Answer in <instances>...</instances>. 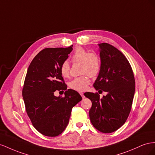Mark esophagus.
<instances>
[{"instance_id": "obj_1", "label": "esophagus", "mask_w": 155, "mask_h": 155, "mask_svg": "<svg viewBox=\"0 0 155 155\" xmlns=\"http://www.w3.org/2000/svg\"><path fill=\"white\" fill-rule=\"evenodd\" d=\"M80 94H81V95L83 97V98H84V94H83L82 92H80Z\"/></svg>"}]
</instances>
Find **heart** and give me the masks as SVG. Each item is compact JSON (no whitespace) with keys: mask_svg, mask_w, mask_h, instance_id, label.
<instances>
[{"mask_svg":"<svg viewBox=\"0 0 155 155\" xmlns=\"http://www.w3.org/2000/svg\"><path fill=\"white\" fill-rule=\"evenodd\" d=\"M72 60L74 63L81 64V77L74 78L69 83L71 89L78 91L86 90L90 84V77H95L99 74L101 63L99 57L95 53H88L82 47H77L74 51ZM70 67L68 61H65L61 64L60 71L63 77H68L69 75Z\"/></svg>","mask_w":155,"mask_h":155,"instance_id":"1","label":"heart"}]
</instances>
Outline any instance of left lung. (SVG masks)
<instances>
[{
	"label": "left lung",
	"instance_id": "obj_1",
	"mask_svg": "<svg viewBox=\"0 0 155 155\" xmlns=\"http://www.w3.org/2000/svg\"><path fill=\"white\" fill-rule=\"evenodd\" d=\"M99 46L101 67L94 87L107 95L102 99L98 93L86 92L84 95L92 103L89 116L93 126L103 133H111L119 129L129 117L135 80L129 61L120 51L107 43Z\"/></svg>",
	"mask_w": 155,
	"mask_h": 155
}]
</instances>
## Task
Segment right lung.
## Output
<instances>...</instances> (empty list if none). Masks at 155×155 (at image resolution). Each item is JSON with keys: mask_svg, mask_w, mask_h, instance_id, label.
<instances>
[{"mask_svg": "<svg viewBox=\"0 0 155 155\" xmlns=\"http://www.w3.org/2000/svg\"><path fill=\"white\" fill-rule=\"evenodd\" d=\"M72 47L44 48L26 73L22 92L26 111L35 129L47 136H57L65 130L73 107L82 99L77 91L67 90L60 71ZM56 90H64L65 96L56 97Z\"/></svg>", "mask_w": 155, "mask_h": 155, "instance_id": "1", "label": "right lung"}]
</instances>
